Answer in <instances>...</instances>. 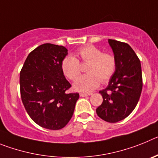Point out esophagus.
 <instances>
[{"mask_svg": "<svg viewBox=\"0 0 158 158\" xmlns=\"http://www.w3.org/2000/svg\"><path fill=\"white\" fill-rule=\"evenodd\" d=\"M92 93H80V96H81V97H85V96H91Z\"/></svg>", "mask_w": 158, "mask_h": 158, "instance_id": "obj_1", "label": "esophagus"}]
</instances>
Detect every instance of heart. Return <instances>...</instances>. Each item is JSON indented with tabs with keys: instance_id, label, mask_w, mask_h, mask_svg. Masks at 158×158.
<instances>
[{
	"instance_id": "b5f03b06",
	"label": "heart",
	"mask_w": 158,
	"mask_h": 158,
	"mask_svg": "<svg viewBox=\"0 0 158 158\" xmlns=\"http://www.w3.org/2000/svg\"><path fill=\"white\" fill-rule=\"evenodd\" d=\"M77 56L82 62H89L86 72L88 74L79 77L73 84L75 90L89 93L99 87L102 83L109 81L116 69V60L110 53H104L100 49L89 45L77 51ZM64 75L71 81H75L81 74V67L77 58L72 55L65 57L62 62Z\"/></svg>"
}]
</instances>
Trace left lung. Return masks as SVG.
Segmentation results:
<instances>
[{
  "label": "left lung",
  "mask_w": 158,
  "mask_h": 158,
  "mask_svg": "<svg viewBox=\"0 0 158 158\" xmlns=\"http://www.w3.org/2000/svg\"><path fill=\"white\" fill-rule=\"evenodd\" d=\"M116 60V69L108 85L100 91L103 96L96 114L103 120L117 123L128 116L136 107L142 89L140 60L127 43L108 40Z\"/></svg>",
  "instance_id": "1"
}]
</instances>
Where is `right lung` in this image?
<instances>
[{
  "label": "right lung",
  "instance_id": "right-lung-1",
  "mask_svg": "<svg viewBox=\"0 0 158 158\" xmlns=\"http://www.w3.org/2000/svg\"><path fill=\"white\" fill-rule=\"evenodd\" d=\"M68 54L62 46L44 43L31 51L20 74V95L29 116L49 130H60L72 118L79 93H67L71 87L62 69Z\"/></svg>",
  "mask_w": 158,
  "mask_h": 158
}]
</instances>
